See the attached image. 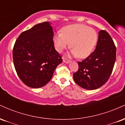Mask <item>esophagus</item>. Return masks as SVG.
<instances>
[{"instance_id": "obj_1", "label": "esophagus", "mask_w": 125, "mask_h": 125, "mask_svg": "<svg viewBox=\"0 0 125 125\" xmlns=\"http://www.w3.org/2000/svg\"><path fill=\"white\" fill-rule=\"evenodd\" d=\"M63 61L64 63H66V64L69 63L70 62H71L70 61H69L68 59H63Z\"/></svg>"}]
</instances>
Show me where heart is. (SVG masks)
Listing matches in <instances>:
<instances>
[{
    "instance_id": "b5f03b06",
    "label": "heart",
    "mask_w": 125,
    "mask_h": 125,
    "mask_svg": "<svg viewBox=\"0 0 125 125\" xmlns=\"http://www.w3.org/2000/svg\"><path fill=\"white\" fill-rule=\"evenodd\" d=\"M54 48L61 53L69 46L72 49L69 55L78 58H85L93 51L97 41L95 30L82 24L67 26L62 33L58 32L53 36Z\"/></svg>"
}]
</instances>
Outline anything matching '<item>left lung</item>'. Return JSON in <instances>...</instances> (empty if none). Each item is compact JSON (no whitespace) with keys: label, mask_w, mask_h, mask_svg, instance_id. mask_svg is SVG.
<instances>
[{"label":"left lung","mask_w":125,"mask_h":125,"mask_svg":"<svg viewBox=\"0 0 125 125\" xmlns=\"http://www.w3.org/2000/svg\"><path fill=\"white\" fill-rule=\"evenodd\" d=\"M116 49L109 34L99 32L95 50L86 59L79 62V69L73 73L76 83L87 90L99 88L107 81L116 61Z\"/></svg>","instance_id":"left-lung-1"}]
</instances>
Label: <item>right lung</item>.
Returning <instances> with one entry per match:
<instances>
[{"mask_svg": "<svg viewBox=\"0 0 125 125\" xmlns=\"http://www.w3.org/2000/svg\"><path fill=\"white\" fill-rule=\"evenodd\" d=\"M53 31L49 21L22 32L16 41L13 58L18 76L26 85L39 88L51 80L62 62L53 42Z\"/></svg>", "mask_w": 125, "mask_h": 125, "instance_id": "right-lung-1", "label": "right lung"}]
</instances>
